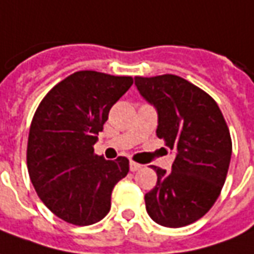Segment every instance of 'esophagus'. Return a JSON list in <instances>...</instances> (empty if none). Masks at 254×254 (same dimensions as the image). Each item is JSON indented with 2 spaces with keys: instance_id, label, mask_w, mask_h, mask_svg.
Here are the masks:
<instances>
[{
  "instance_id": "1",
  "label": "esophagus",
  "mask_w": 254,
  "mask_h": 254,
  "mask_svg": "<svg viewBox=\"0 0 254 254\" xmlns=\"http://www.w3.org/2000/svg\"><path fill=\"white\" fill-rule=\"evenodd\" d=\"M142 169V166L141 164H138L135 163V162H130V170L134 173V171H138V170H141Z\"/></svg>"
}]
</instances>
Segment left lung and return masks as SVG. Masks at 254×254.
<instances>
[{"label": "left lung", "mask_w": 254, "mask_h": 254, "mask_svg": "<svg viewBox=\"0 0 254 254\" xmlns=\"http://www.w3.org/2000/svg\"><path fill=\"white\" fill-rule=\"evenodd\" d=\"M157 112L156 135L176 150L171 171H156L145 206L155 223L180 228L203 217L217 200L230 167L232 142L214 99L183 77H134Z\"/></svg>", "instance_id": "left-lung-1"}]
</instances>
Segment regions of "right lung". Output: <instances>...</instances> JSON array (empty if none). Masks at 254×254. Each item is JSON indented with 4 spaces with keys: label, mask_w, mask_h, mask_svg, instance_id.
<instances>
[{
    "label": "right lung",
    "mask_w": 254,
    "mask_h": 254,
    "mask_svg": "<svg viewBox=\"0 0 254 254\" xmlns=\"http://www.w3.org/2000/svg\"><path fill=\"white\" fill-rule=\"evenodd\" d=\"M132 85L128 76L81 70L66 77L37 108L29 132L27 170L43 203L74 225H91L110 210L112 190L128 159L94 153L110 108Z\"/></svg>",
    "instance_id": "obj_1"
}]
</instances>
